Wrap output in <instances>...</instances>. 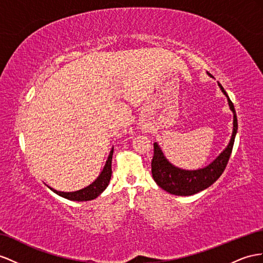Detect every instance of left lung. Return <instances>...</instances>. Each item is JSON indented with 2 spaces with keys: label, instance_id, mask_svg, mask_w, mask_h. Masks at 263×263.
Returning a JSON list of instances; mask_svg holds the SVG:
<instances>
[{
  "label": "left lung",
  "instance_id": "left-lung-1",
  "mask_svg": "<svg viewBox=\"0 0 263 263\" xmlns=\"http://www.w3.org/2000/svg\"><path fill=\"white\" fill-rule=\"evenodd\" d=\"M218 85L222 93L227 97L229 107L233 113V129L228 145L211 163H209L204 167H200L198 170L181 169V167L172 164L165 158L158 142H154L153 144L154 156L151 163L152 177L160 187H162L166 192L174 194V196H193V194L203 191L206 187L212 185L224 171L229 158L231 156L234 139L238 132L237 114H235L233 103L229 99L227 92L219 82Z\"/></svg>",
  "mask_w": 263,
  "mask_h": 263
}]
</instances>
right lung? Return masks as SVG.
Masks as SVG:
<instances>
[{
  "label": "right lung",
  "mask_w": 263,
  "mask_h": 263,
  "mask_svg": "<svg viewBox=\"0 0 263 263\" xmlns=\"http://www.w3.org/2000/svg\"><path fill=\"white\" fill-rule=\"evenodd\" d=\"M112 156H113V147L110 151L109 157H107V160L104 164L103 170L101 171L99 177L94 180L90 185L83 187V189L74 191V192L58 191V190L53 189V187H51V186H49V189H51L53 192L57 193L58 196L65 198L67 200H71V201H79V202L90 201V200L98 198L100 194L106 189V186L110 183L111 176H112V169H111Z\"/></svg>",
  "instance_id": "add662e5"
}]
</instances>
